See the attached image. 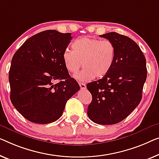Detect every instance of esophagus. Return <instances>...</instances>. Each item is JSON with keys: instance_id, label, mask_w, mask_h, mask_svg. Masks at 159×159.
Masks as SVG:
<instances>
[{"instance_id": "esophagus-1", "label": "esophagus", "mask_w": 159, "mask_h": 159, "mask_svg": "<svg viewBox=\"0 0 159 159\" xmlns=\"http://www.w3.org/2000/svg\"><path fill=\"white\" fill-rule=\"evenodd\" d=\"M79 86H80V89H82V90H84V89H86V84H84V83H79Z\"/></svg>"}]
</instances>
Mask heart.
I'll return each instance as SVG.
<instances>
[{
  "instance_id": "b5f03b06",
  "label": "heart",
  "mask_w": 159,
  "mask_h": 159,
  "mask_svg": "<svg viewBox=\"0 0 159 159\" xmlns=\"http://www.w3.org/2000/svg\"><path fill=\"white\" fill-rule=\"evenodd\" d=\"M73 51L66 49L63 61L68 71L75 73L83 66L81 71L75 75L80 81H89L95 76L101 79L107 74L116 58V48L109 40L83 37L73 42Z\"/></svg>"
}]
</instances>
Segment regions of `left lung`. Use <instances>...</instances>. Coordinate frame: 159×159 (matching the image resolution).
I'll return each mask as SVG.
<instances>
[{"label":"left lung","mask_w":159,"mask_h":159,"mask_svg":"<svg viewBox=\"0 0 159 159\" xmlns=\"http://www.w3.org/2000/svg\"><path fill=\"white\" fill-rule=\"evenodd\" d=\"M100 36L114 45L116 58L105 76L87 84L92 95L87 114L96 124L111 125L124 120L140 103L147 68L141 48L130 38L116 32Z\"/></svg>","instance_id":"obj_1"}]
</instances>
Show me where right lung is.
I'll use <instances>...</instances> for the list:
<instances>
[{"mask_svg":"<svg viewBox=\"0 0 159 159\" xmlns=\"http://www.w3.org/2000/svg\"><path fill=\"white\" fill-rule=\"evenodd\" d=\"M71 39L70 33L44 30L26 40L14 54L8 77L11 101L30 121H56L62 116L67 101L80 90L63 61ZM56 80L59 82L53 84Z\"/></svg>","mask_w":159,"mask_h":159,"instance_id":"right-lung-1","label":"right lung"}]
</instances>
